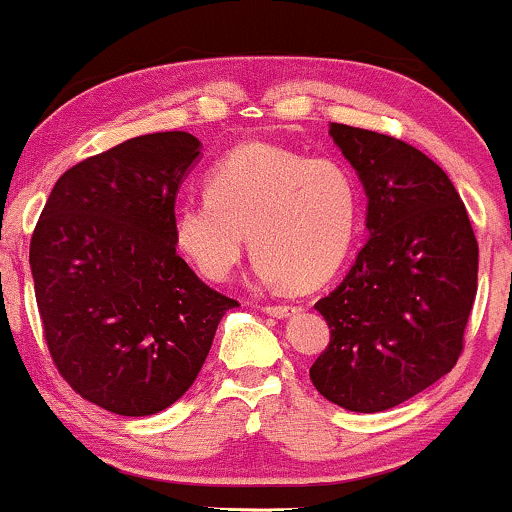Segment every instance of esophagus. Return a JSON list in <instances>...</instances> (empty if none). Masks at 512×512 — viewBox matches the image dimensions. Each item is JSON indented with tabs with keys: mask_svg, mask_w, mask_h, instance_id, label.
Listing matches in <instances>:
<instances>
[{
	"mask_svg": "<svg viewBox=\"0 0 512 512\" xmlns=\"http://www.w3.org/2000/svg\"><path fill=\"white\" fill-rule=\"evenodd\" d=\"M263 313L273 315V318H287V315L296 313V306H289V304H270V306H263Z\"/></svg>",
	"mask_w": 512,
	"mask_h": 512,
	"instance_id": "34e87169",
	"label": "esophagus"
}]
</instances>
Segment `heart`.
I'll return each mask as SVG.
<instances>
[{
    "mask_svg": "<svg viewBox=\"0 0 512 512\" xmlns=\"http://www.w3.org/2000/svg\"><path fill=\"white\" fill-rule=\"evenodd\" d=\"M358 187L342 163L275 144H244L206 178V199L175 208L173 244L206 280L230 277L246 249L258 275L292 289L323 285L349 254Z\"/></svg>",
    "mask_w": 512,
    "mask_h": 512,
    "instance_id": "heart-1",
    "label": "heart"
}]
</instances>
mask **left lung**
I'll use <instances>...</instances> for the list:
<instances>
[{
	"label": "left lung",
	"instance_id": "8db88e82",
	"mask_svg": "<svg viewBox=\"0 0 512 512\" xmlns=\"http://www.w3.org/2000/svg\"><path fill=\"white\" fill-rule=\"evenodd\" d=\"M363 182L370 239L334 292L315 304L330 344L313 387L353 413H382L456 365L477 294L479 249L449 175L410 144L332 123Z\"/></svg>",
	"mask_w": 512,
	"mask_h": 512
}]
</instances>
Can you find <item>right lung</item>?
<instances>
[{
  "label": "right lung",
  "mask_w": 512,
  "mask_h": 512,
  "mask_svg": "<svg viewBox=\"0 0 512 512\" xmlns=\"http://www.w3.org/2000/svg\"><path fill=\"white\" fill-rule=\"evenodd\" d=\"M201 154L182 130L132 137L56 180L30 239L49 353L82 399L154 415L197 380L225 311L173 244L175 197Z\"/></svg>",
  "instance_id": "right-lung-1"
}]
</instances>
